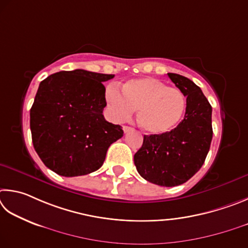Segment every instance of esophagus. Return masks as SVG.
<instances>
[{"label": "esophagus", "instance_id": "1", "mask_svg": "<svg viewBox=\"0 0 248 248\" xmlns=\"http://www.w3.org/2000/svg\"><path fill=\"white\" fill-rule=\"evenodd\" d=\"M132 127H129V126H126V125H124L123 126V131H124V133H128L129 131H132Z\"/></svg>", "mask_w": 248, "mask_h": 248}]
</instances>
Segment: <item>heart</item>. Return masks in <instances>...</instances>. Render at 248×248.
<instances>
[{"mask_svg": "<svg viewBox=\"0 0 248 248\" xmlns=\"http://www.w3.org/2000/svg\"><path fill=\"white\" fill-rule=\"evenodd\" d=\"M106 98L117 120H126L134 110H138V124L150 135L172 132L186 108V98L179 88L153 77L128 80L122 86V93L108 87Z\"/></svg>", "mask_w": 248, "mask_h": 248, "instance_id": "heart-1", "label": "heart"}]
</instances>
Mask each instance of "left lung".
Returning <instances> with one entry per match:
<instances>
[{
	"mask_svg": "<svg viewBox=\"0 0 248 248\" xmlns=\"http://www.w3.org/2000/svg\"><path fill=\"white\" fill-rule=\"evenodd\" d=\"M168 76L186 97L184 119L170 133L145 135L134 162L146 181L172 187L187 182L205 162L212 140V108L187 77L174 73Z\"/></svg>",
	"mask_w": 248,
	"mask_h": 248,
	"instance_id": "obj_1",
	"label": "left lung"
}]
</instances>
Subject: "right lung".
Returning a JSON list of instances; mask_svg holds the SVG:
<instances>
[{"label":"right lung","instance_id":"right-lung-1","mask_svg":"<svg viewBox=\"0 0 248 248\" xmlns=\"http://www.w3.org/2000/svg\"><path fill=\"white\" fill-rule=\"evenodd\" d=\"M114 75L85 69L52 74L39 85L30 108L34 150L46 168L62 176L97 171L111 144L123 136L103 116L102 82Z\"/></svg>","mask_w":248,"mask_h":248}]
</instances>
